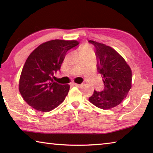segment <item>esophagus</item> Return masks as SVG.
<instances>
[{
    "label": "esophagus",
    "instance_id": "34e87169",
    "mask_svg": "<svg viewBox=\"0 0 153 153\" xmlns=\"http://www.w3.org/2000/svg\"><path fill=\"white\" fill-rule=\"evenodd\" d=\"M73 85L75 86H77V87H80L82 86V84H76V83H73Z\"/></svg>",
    "mask_w": 153,
    "mask_h": 153
}]
</instances>
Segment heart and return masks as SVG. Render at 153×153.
Instances as JSON below:
<instances>
[{"instance_id": "b5f03b06", "label": "heart", "mask_w": 153, "mask_h": 153, "mask_svg": "<svg viewBox=\"0 0 153 153\" xmlns=\"http://www.w3.org/2000/svg\"><path fill=\"white\" fill-rule=\"evenodd\" d=\"M86 49H87V50H88V51H90L89 48H86Z\"/></svg>"}]
</instances>
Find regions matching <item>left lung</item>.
<instances>
[{"mask_svg": "<svg viewBox=\"0 0 153 153\" xmlns=\"http://www.w3.org/2000/svg\"><path fill=\"white\" fill-rule=\"evenodd\" d=\"M94 45L97 59V69L101 75L104 90H94L90 102L102 109L116 107L126 98L131 87V70L117 51L105 44L89 40Z\"/></svg>", "mask_w": 153, "mask_h": 153, "instance_id": "1", "label": "left lung"}]
</instances>
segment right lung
<instances>
[{
	"instance_id": "obj_1",
	"label": "right lung",
	"mask_w": 153,
	"mask_h": 153,
	"mask_svg": "<svg viewBox=\"0 0 153 153\" xmlns=\"http://www.w3.org/2000/svg\"><path fill=\"white\" fill-rule=\"evenodd\" d=\"M79 45L77 40H53L38 46L28 56L21 74L19 90L28 105L48 112L64 101L69 85L53 81L67 52Z\"/></svg>"
}]
</instances>
